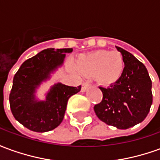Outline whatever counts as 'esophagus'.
Listing matches in <instances>:
<instances>
[{
  "instance_id": "1",
  "label": "esophagus",
  "mask_w": 160,
  "mask_h": 160,
  "mask_svg": "<svg viewBox=\"0 0 160 160\" xmlns=\"http://www.w3.org/2000/svg\"><path fill=\"white\" fill-rule=\"evenodd\" d=\"M90 87L91 85L89 84V82H84V83L82 84V87H81V92H86Z\"/></svg>"
}]
</instances>
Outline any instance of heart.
<instances>
[{
  "instance_id": "heart-1",
  "label": "heart",
  "mask_w": 160,
  "mask_h": 160,
  "mask_svg": "<svg viewBox=\"0 0 160 160\" xmlns=\"http://www.w3.org/2000/svg\"><path fill=\"white\" fill-rule=\"evenodd\" d=\"M124 59L120 52L97 50L89 55L80 56L74 68L81 74H94L98 82L110 86L120 79L124 71Z\"/></svg>"
}]
</instances>
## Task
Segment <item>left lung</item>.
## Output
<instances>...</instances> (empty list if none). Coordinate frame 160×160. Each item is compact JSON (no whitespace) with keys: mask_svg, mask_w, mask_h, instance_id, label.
<instances>
[{"mask_svg":"<svg viewBox=\"0 0 160 160\" xmlns=\"http://www.w3.org/2000/svg\"><path fill=\"white\" fill-rule=\"evenodd\" d=\"M117 49L124 59L123 73L110 87H99L103 99L94 111L108 125L127 129L147 118L152 103V80L143 63L125 49Z\"/></svg>","mask_w":160,"mask_h":160,"instance_id":"left-lung-1","label":"left lung"}]
</instances>
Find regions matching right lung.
Wrapping results in <instances>:
<instances>
[{"label": "right lung", "mask_w": 160, "mask_h": 160, "mask_svg": "<svg viewBox=\"0 0 160 160\" xmlns=\"http://www.w3.org/2000/svg\"><path fill=\"white\" fill-rule=\"evenodd\" d=\"M72 51L73 49H43L24 62L15 73L9 103L14 118L24 127L43 133L56 128L62 122L68 98L79 92L81 86L56 83L45 94L44 100H39L36 92L62 66L66 54Z\"/></svg>", "instance_id": "right-lung-1"}]
</instances>
